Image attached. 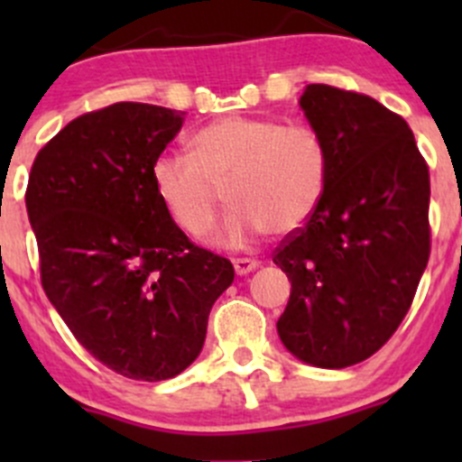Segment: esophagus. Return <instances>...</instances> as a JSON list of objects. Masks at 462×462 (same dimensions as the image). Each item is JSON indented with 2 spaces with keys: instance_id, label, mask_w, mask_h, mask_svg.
<instances>
[{
  "instance_id": "1",
  "label": "esophagus",
  "mask_w": 462,
  "mask_h": 462,
  "mask_svg": "<svg viewBox=\"0 0 462 462\" xmlns=\"http://www.w3.org/2000/svg\"><path fill=\"white\" fill-rule=\"evenodd\" d=\"M257 268H259V261L257 259H248V257L235 259L236 274H248V273H253V270H257Z\"/></svg>"
}]
</instances>
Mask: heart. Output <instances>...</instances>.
I'll return each instance as SVG.
<instances>
[{
	"label": "heart",
	"mask_w": 462,
	"mask_h": 462,
	"mask_svg": "<svg viewBox=\"0 0 462 462\" xmlns=\"http://www.w3.org/2000/svg\"><path fill=\"white\" fill-rule=\"evenodd\" d=\"M328 167V147L310 125L226 116L194 134L192 153H161L152 179L170 217L189 236L212 227L230 188L236 209L212 241L241 248L263 232L288 236L304 227L324 199Z\"/></svg>",
	"instance_id": "b5f03b06"
}]
</instances>
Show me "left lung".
<instances>
[{"instance_id":"8db88e82","label":"left lung","mask_w":462,"mask_h":462,"mask_svg":"<svg viewBox=\"0 0 462 462\" xmlns=\"http://www.w3.org/2000/svg\"><path fill=\"white\" fill-rule=\"evenodd\" d=\"M300 106L330 167L318 212L273 254L292 286L277 333L306 365L344 369L411 309L431 250L430 167L404 118L365 93L309 85Z\"/></svg>"}]
</instances>
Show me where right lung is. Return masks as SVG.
Segmentation results:
<instances>
[{"label":"right lung","mask_w":462,"mask_h":462,"mask_svg":"<svg viewBox=\"0 0 462 462\" xmlns=\"http://www.w3.org/2000/svg\"><path fill=\"white\" fill-rule=\"evenodd\" d=\"M185 111L116 102L37 152L26 209L42 288L78 342L132 380H170L201 353L214 301L235 282L153 188L152 167Z\"/></svg>","instance_id":"obj_1"}]
</instances>
